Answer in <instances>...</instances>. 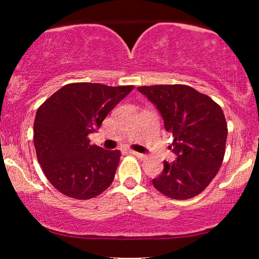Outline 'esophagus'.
I'll list each match as a JSON object with an SVG mask.
<instances>
[{
    "mask_svg": "<svg viewBox=\"0 0 259 259\" xmlns=\"http://www.w3.org/2000/svg\"><path fill=\"white\" fill-rule=\"evenodd\" d=\"M129 153H130V154H133L135 156L139 157V159H145V157H146L145 155L142 154V153H138V152H135V151H129Z\"/></svg>",
    "mask_w": 259,
    "mask_h": 259,
    "instance_id": "34e87169",
    "label": "esophagus"
}]
</instances>
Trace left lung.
Instances as JSON below:
<instances>
[{
	"mask_svg": "<svg viewBox=\"0 0 259 259\" xmlns=\"http://www.w3.org/2000/svg\"><path fill=\"white\" fill-rule=\"evenodd\" d=\"M159 109L164 128L172 134L174 162L153 179L162 194L176 200L194 198L216 176L224 160L227 124L217 103L184 84L138 87Z\"/></svg>",
	"mask_w": 259,
	"mask_h": 259,
	"instance_id": "left-lung-1",
	"label": "left lung"
}]
</instances>
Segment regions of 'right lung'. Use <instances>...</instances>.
Masks as SVG:
<instances>
[{
  "label": "right lung",
  "instance_id": "add662e5",
  "mask_svg": "<svg viewBox=\"0 0 259 259\" xmlns=\"http://www.w3.org/2000/svg\"><path fill=\"white\" fill-rule=\"evenodd\" d=\"M134 85L69 83L37 108L34 146L38 163L55 188L77 200L95 198L111 185L121 152L91 145L112 109Z\"/></svg>",
  "mask_w": 259,
  "mask_h": 259
}]
</instances>
